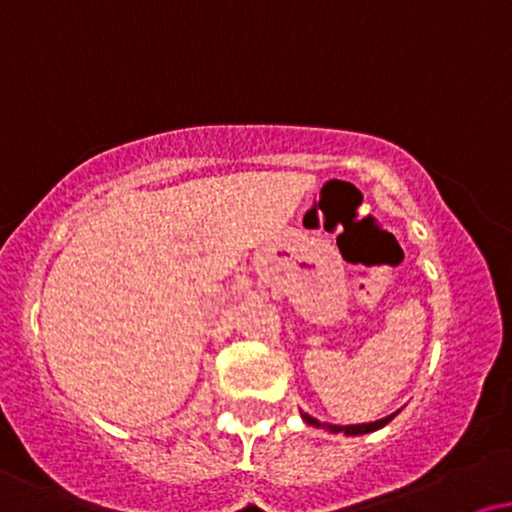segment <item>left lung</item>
Returning <instances> with one entry per match:
<instances>
[{
	"label": "left lung",
	"mask_w": 512,
	"mask_h": 512,
	"mask_svg": "<svg viewBox=\"0 0 512 512\" xmlns=\"http://www.w3.org/2000/svg\"><path fill=\"white\" fill-rule=\"evenodd\" d=\"M301 416H303V419H305V424H310V426H317V428H327V431H332V433H339V431H344L346 436H361V433L378 431V428H383L385 424H390V421L395 419V414H392V416H385V419H380V421H373V424H356V426H334V424H322V421H317V419H313V416L303 414V411H301Z\"/></svg>",
	"instance_id": "1"
}]
</instances>
